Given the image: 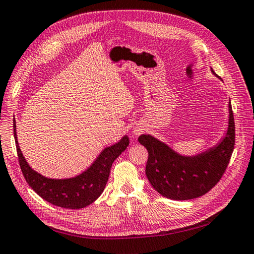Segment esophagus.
Segmentation results:
<instances>
[{
  "label": "esophagus",
  "mask_w": 254,
  "mask_h": 254,
  "mask_svg": "<svg viewBox=\"0 0 254 254\" xmlns=\"http://www.w3.org/2000/svg\"><path fill=\"white\" fill-rule=\"evenodd\" d=\"M140 132H142V129H140V128H134L133 133L136 134V136H138V134H140Z\"/></svg>",
  "instance_id": "obj_1"
}]
</instances>
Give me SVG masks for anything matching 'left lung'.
<instances>
[{"label":"left lung","instance_id":"8db88e82","mask_svg":"<svg viewBox=\"0 0 254 254\" xmlns=\"http://www.w3.org/2000/svg\"><path fill=\"white\" fill-rule=\"evenodd\" d=\"M228 122L220 142L193 157L181 156L157 138L141 134L138 141L148 150L146 175L152 188L164 197L175 200L197 198L209 192L225 173L235 148V120L230 102Z\"/></svg>","mask_w":254,"mask_h":254}]
</instances>
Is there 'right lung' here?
Instances as JSON below:
<instances>
[{"label": "right lung", "mask_w": 254, "mask_h": 254, "mask_svg": "<svg viewBox=\"0 0 254 254\" xmlns=\"http://www.w3.org/2000/svg\"><path fill=\"white\" fill-rule=\"evenodd\" d=\"M13 127L18 162L26 182L41 198L62 208L80 209L92 204L104 190L113 162L129 144V138L124 136L117 143L103 150L91 167L80 175L62 180L48 179L36 172L26 162L18 146L15 121Z\"/></svg>", "instance_id": "add662e5"}]
</instances>
